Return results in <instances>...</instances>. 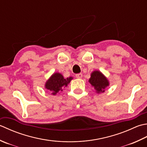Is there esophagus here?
Masks as SVG:
<instances>
[{"instance_id": "obj_1", "label": "esophagus", "mask_w": 147, "mask_h": 147, "mask_svg": "<svg viewBox=\"0 0 147 147\" xmlns=\"http://www.w3.org/2000/svg\"><path fill=\"white\" fill-rule=\"evenodd\" d=\"M82 76H83V75L82 73H78V74H76V77L77 78H82Z\"/></svg>"}]
</instances>
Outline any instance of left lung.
<instances>
[{
    "instance_id": "8db88e82",
    "label": "left lung",
    "mask_w": 147,
    "mask_h": 147,
    "mask_svg": "<svg viewBox=\"0 0 147 147\" xmlns=\"http://www.w3.org/2000/svg\"><path fill=\"white\" fill-rule=\"evenodd\" d=\"M88 82L96 89L97 93L104 92L105 89L109 86L108 80L99 71H94L91 73Z\"/></svg>"
}]
</instances>
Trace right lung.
Instances as JSON below:
<instances>
[{
	"label": "right lung",
	"instance_id": "add662e5",
	"mask_svg": "<svg viewBox=\"0 0 147 147\" xmlns=\"http://www.w3.org/2000/svg\"><path fill=\"white\" fill-rule=\"evenodd\" d=\"M73 80V77L64 78L61 74L54 73L45 83V88L51 91V94L56 95L59 91H62V87H67V85Z\"/></svg>",
	"mask_w": 147,
	"mask_h": 147
}]
</instances>
